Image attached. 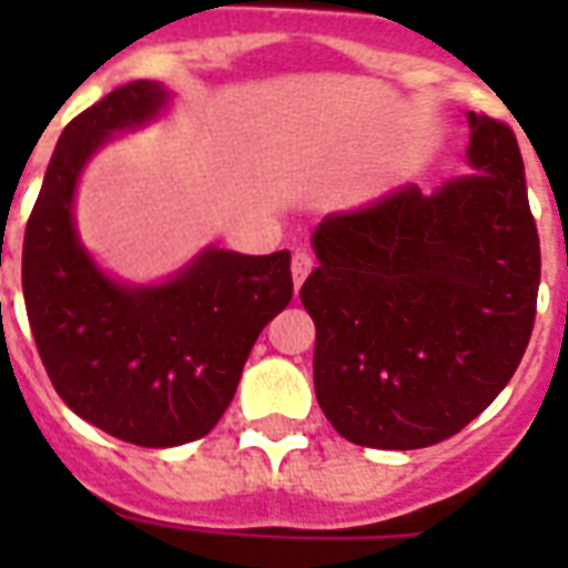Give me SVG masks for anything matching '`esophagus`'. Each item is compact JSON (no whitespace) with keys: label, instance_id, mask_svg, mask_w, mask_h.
I'll return each instance as SVG.
<instances>
[{"label":"esophagus","instance_id":"1","mask_svg":"<svg viewBox=\"0 0 568 568\" xmlns=\"http://www.w3.org/2000/svg\"><path fill=\"white\" fill-rule=\"evenodd\" d=\"M312 265H315V258L306 253V250H294V256H292V276H294V288H301L303 280L310 276Z\"/></svg>","mask_w":568,"mask_h":568}]
</instances>
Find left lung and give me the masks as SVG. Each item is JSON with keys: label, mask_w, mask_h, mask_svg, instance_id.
I'll return each instance as SVG.
<instances>
[{"label": "left lung", "mask_w": 568, "mask_h": 568, "mask_svg": "<svg viewBox=\"0 0 568 568\" xmlns=\"http://www.w3.org/2000/svg\"><path fill=\"white\" fill-rule=\"evenodd\" d=\"M471 171L415 185L312 235L301 301L315 395L347 442L413 450L459 433L519 368L537 318L539 235L513 129L468 114Z\"/></svg>", "instance_id": "left-lung-1"}]
</instances>
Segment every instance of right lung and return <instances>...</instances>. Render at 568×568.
<instances>
[{
	"label": "right lung",
	"mask_w": 568,
	"mask_h": 568,
	"mask_svg": "<svg viewBox=\"0 0 568 568\" xmlns=\"http://www.w3.org/2000/svg\"><path fill=\"white\" fill-rule=\"evenodd\" d=\"M155 82L120 84L58 138L22 241V294L52 386L93 427L144 448L212 430L226 413L258 333L292 301V256L205 250L155 288L97 271L73 230V191L114 129L162 109Z\"/></svg>",
	"instance_id": "1"
}]
</instances>
